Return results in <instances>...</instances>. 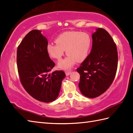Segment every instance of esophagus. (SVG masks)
<instances>
[{
	"label": "esophagus",
	"mask_w": 133,
	"mask_h": 133,
	"mask_svg": "<svg viewBox=\"0 0 133 133\" xmlns=\"http://www.w3.org/2000/svg\"><path fill=\"white\" fill-rule=\"evenodd\" d=\"M71 73V71H66V75L68 76Z\"/></svg>",
	"instance_id": "34e87169"
}]
</instances>
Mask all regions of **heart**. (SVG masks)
Returning <instances> with one entry per match:
<instances>
[{
  "label": "heart",
  "mask_w": 133,
  "mask_h": 133,
  "mask_svg": "<svg viewBox=\"0 0 133 133\" xmlns=\"http://www.w3.org/2000/svg\"><path fill=\"white\" fill-rule=\"evenodd\" d=\"M55 42L56 44H49L46 46L48 54L51 58L59 61L66 50L67 57L58 63V67L69 70L76 62H82L87 58L92 40L87 32L68 31L58 36Z\"/></svg>",
  "instance_id": "1"
}]
</instances>
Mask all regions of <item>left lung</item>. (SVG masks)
<instances>
[{"label": "left lung", "instance_id": "1", "mask_svg": "<svg viewBox=\"0 0 133 133\" xmlns=\"http://www.w3.org/2000/svg\"><path fill=\"white\" fill-rule=\"evenodd\" d=\"M92 47L87 58L77 69L82 94L95 98L104 93L112 84L118 66V52L112 37L103 28L92 34Z\"/></svg>", "mask_w": 133, "mask_h": 133}]
</instances>
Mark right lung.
<instances>
[{"instance_id":"obj_1","label":"right lung","mask_w":133,"mask_h":133,"mask_svg":"<svg viewBox=\"0 0 133 133\" xmlns=\"http://www.w3.org/2000/svg\"><path fill=\"white\" fill-rule=\"evenodd\" d=\"M41 31L32 30L23 38L17 50V66L21 84L34 98L50 103L59 95L63 71L51 72L55 66L46 51L48 42Z\"/></svg>"}]
</instances>
